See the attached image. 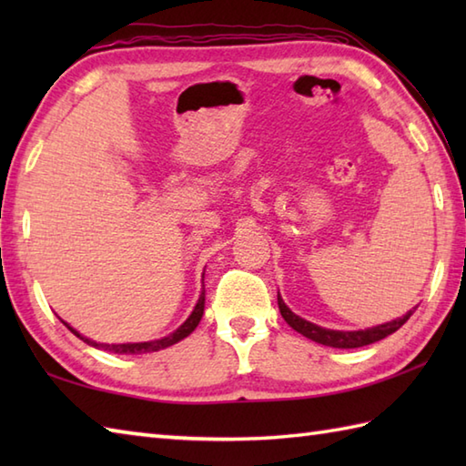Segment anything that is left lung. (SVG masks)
<instances>
[{
    "label": "left lung",
    "mask_w": 466,
    "mask_h": 466,
    "mask_svg": "<svg viewBox=\"0 0 466 466\" xmlns=\"http://www.w3.org/2000/svg\"><path fill=\"white\" fill-rule=\"evenodd\" d=\"M279 309H280L282 319L289 322L296 332H300L302 336H306V339H310V340L319 342V344L332 346V349H360V346L379 342V340L386 339V336H389V334L397 332L400 326L412 316V310H409L407 314L402 316V319H397V320H392V322H384V324H379V326H372V329H366V330L344 332V330L322 329V326H319V324H312L309 320L300 319V316H296L289 309V306L284 304V300L280 299V294H279Z\"/></svg>",
    "instance_id": "left-lung-1"
}]
</instances>
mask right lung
Returning a JSON list of instances; mask_svg holds the SVG:
<instances>
[{
	"mask_svg": "<svg viewBox=\"0 0 466 466\" xmlns=\"http://www.w3.org/2000/svg\"><path fill=\"white\" fill-rule=\"evenodd\" d=\"M204 289H202V294L200 299H198L196 306L192 314L187 316L186 322L180 326V329L174 330L172 334L164 336V339H157V340H147V342H127V344H102V342H94L90 339H86V336H82L77 330H74L72 326H69L67 322H64L69 330H72L77 339L87 342L90 346H94V349H100V350H107V352H116V354H147V352H156V350H162V349H167V346H172L176 342H180L182 339H186L187 334H192L194 329L198 326V322L202 320V314H204Z\"/></svg>",
	"mask_w": 466,
	"mask_h": 466,
	"instance_id": "obj_1",
	"label": "right lung"
}]
</instances>
